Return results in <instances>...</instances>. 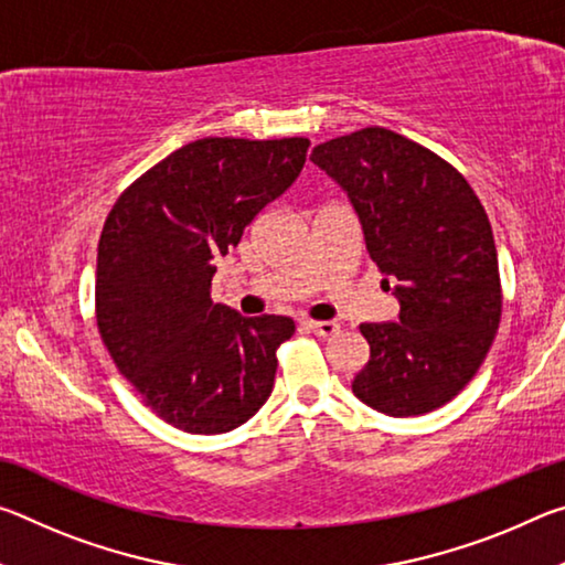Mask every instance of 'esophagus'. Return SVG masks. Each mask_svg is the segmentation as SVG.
<instances>
[{
	"mask_svg": "<svg viewBox=\"0 0 565 565\" xmlns=\"http://www.w3.org/2000/svg\"><path fill=\"white\" fill-rule=\"evenodd\" d=\"M303 327L311 333H317V337H331V333L339 331L337 321H303Z\"/></svg>",
	"mask_w": 565,
	"mask_h": 565,
	"instance_id": "34e87169",
	"label": "esophagus"
}]
</instances>
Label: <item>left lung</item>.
<instances>
[{
	"instance_id": "1",
	"label": "left lung",
	"mask_w": 565,
	"mask_h": 565,
	"mask_svg": "<svg viewBox=\"0 0 565 565\" xmlns=\"http://www.w3.org/2000/svg\"><path fill=\"white\" fill-rule=\"evenodd\" d=\"M401 306L361 323L371 356L351 381L379 414L406 418L451 401L481 366L501 321L499 254L481 202L434 151L384 127L313 147Z\"/></svg>"
}]
</instances>
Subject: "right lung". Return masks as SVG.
I'll use <instances>...</instances> for the list:
<instances>
[{"label":"right lung","instance_id":"1","mask_svg":"<svg viewBox=\"0 0 565 565\" xmlns=\"http://www.w3.org/2000/svg\"><path fill=\"white\" fill-rule=\"evenodd\" d=\"M309 139L209 137L117 199L97 254L104 347L145 404L189 434H226L271 396L289 317L212 301L216 259L301 174Z\"/></svg>","mask_w":565,"mask_h":565}]
</instances>
